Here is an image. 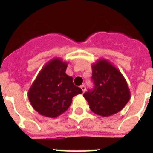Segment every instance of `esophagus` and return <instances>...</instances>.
<instances>
[{"label": "esophagus", "instance_id": "1", "mask_svg": "<svg viewBox=\"0 0 153 153\" xmlns=\"http://www.w3.org/2000/svg\"><path fill=\"white\" fill-rule=\"evenodd\" d=\"M80 88H81L82 91L84 93V92H85V90H86V86H85L84 84H83V85H81V86H80Z\"/></svg>", "mask_w": 153, "mask_h": 153}]
</instances>
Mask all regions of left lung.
<instances>
[{"instance_id":"left-lung-1","label":"left lung","mask_w":153,"mask_h":153,"mask_svg":"<svg viewBox=\"0 0 153 153\" xmlns=\"http://www.w3.org/2000/svg\"><path fill=\"white\" fill-rule=\"evenodd\" d=\"M95 88L83 94L91 111L102 117L120 111L130 99L131 93L121 72L106 59L92 65Z\"/></svg>"}]
</instances>
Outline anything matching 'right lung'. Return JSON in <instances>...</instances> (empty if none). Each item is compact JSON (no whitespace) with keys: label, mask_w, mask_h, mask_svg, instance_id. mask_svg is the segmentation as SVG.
<instances>
[{"label":"right lung","mask_w":153,"mask_h":153,"mask_svg":"<svg viewBox=\"0 0 153 153\" xmlns=\"http://www.w3.org/2000/svg\"><path fill=\"white\" fill-rule=\"evenodd\" d=\"M67 66L68 62L59 57L53 58L42 68L32 83L28 97L38 114L56 118L68 110L73 97L83 93L74 84L73 78L65 73Z\"/></svg>","instance_id":"1"}]
</instances>
